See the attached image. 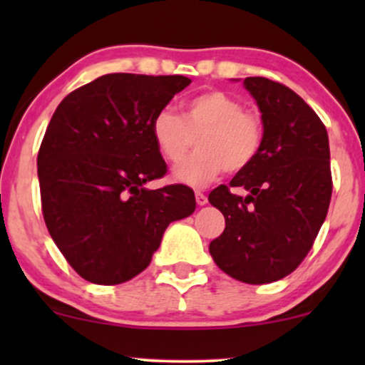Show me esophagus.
<instances>
[{"label":"esophagus","instance_id":"1","mask_svg":"<svg viewBox=\"0 0 365 365\" xmlns=\"http://www.w3.org/2000/svg\"><path fill=\"white\" fill-rule=\"evenodd\" d=\"M195 202H197V206H206L207 197L204 195L202 192H195Z\"/></svg>","mask_w":365,"mask_h":365}]
</instances>
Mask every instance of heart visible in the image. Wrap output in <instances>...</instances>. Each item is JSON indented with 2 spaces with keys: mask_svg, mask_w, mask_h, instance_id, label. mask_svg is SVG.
I'll return each mask as SVG.
<instances>
[{
  "mask_svg": "<svg viewBox=\"0 0 365 365\" xmlns=\"http://www.w3.org/2000/svg\"><path fill=\"white\" fill-rule=\"evenodd\" d=\"M154 145L165 161L177 165L197 137V153L173 170V180L192 188L211 185L225 170L249 168L262 148V121L223 91H206L183 104V116L161 110L150 121Z\"/></svg>",
  "mask_w": 365,
  "mask_h": 365,
  "instance_id": "1",
  "label": "heart"
}]
</instances>
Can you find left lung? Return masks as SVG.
<instances>
[{"instance_id":"8db88e82","label":"left lung","mask_w":365,"mask_h":365,"mask_svg":"<svg viewBox=\"0 0 365 365\" xmlns=\"http://www.w3.org/2000/svg\"><path fill=\"white\" fill-rule=\"evenodd\" d=\"M245 89L261 111L259 156L220 185L209 202L225 216V232L209 244L221 271L249 284L278 282L297 269L328 215L331 190L326 127L307 103L283 83L247 77Z\"/></svg>"}]
</instances>
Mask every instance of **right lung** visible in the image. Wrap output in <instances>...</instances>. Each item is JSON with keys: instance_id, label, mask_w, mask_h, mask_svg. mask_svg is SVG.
<instances>
[{"instance_id": "obj_1", "label": "right lung", "mask_w": 365, "mask_h": 365, "mask_svg": "<svg viewBox=\"0 0 365 365\" xmlns=\"http://www.w3.org/2000/svg\"><path fill=\"white\" fill-rule=\"evenodd\" d=\"M183 75L110 73L70 92L37 154L48 232L87 282L118 284L149 266L171 221L195 211L185 185L150 190L166 173L150 121L190 83Z\"/></svg>"}]
</instances>
